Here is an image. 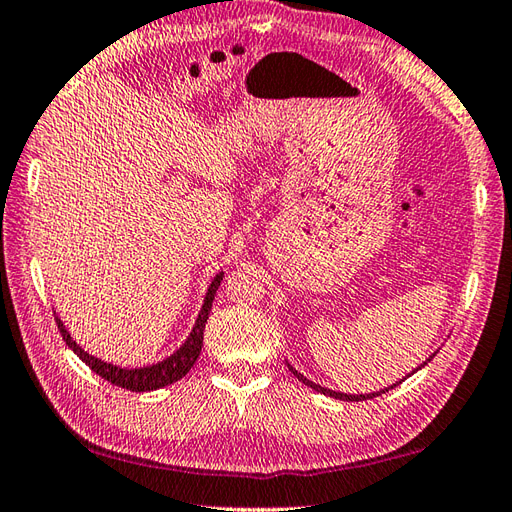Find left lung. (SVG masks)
Instances as JSON below:
<instances>
[{
    "mask_svg": "<svg viewBox=\"0 0 512 512\" xmlns=\"http://www.w3.org/2000/svg\"><path fill=\"white\" fill-rule=\"evenodd\" d=\"M434 355H436V352H434ZM434 355H431L427 361L434 359ZM427 361H425V363H427ZM425 363H423V366H425ZM287 366H289V370L293 372V377H295V379L302 381L304 385H309V388H313L315 392H322V394H326V396H333V399H339V401H366V399H374V396H381V394H385V392L390 390V388H385V390H381V392H372V394H344V392H333V390L322 388V385H317V383H313V381L306 379L304 374H300L298 370L291 368V363H287ZM423 366H420V368H423ZM420 368H416V370H420ZM416 370H414V372H416ZM407 377H410V374H407ZM396 385H399V383H396ZM392 388H394V385H392Z\"/></svg>",
    "mask_w": 512,
    "mask_h": 512,
    "instance_id": "8db88e82",
    "label": "left lung"
}]
</instances>
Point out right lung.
I'll return each instance as SVG.
<instances>
[{"mask_svg": "<svg viewBox=\"0 0 512 512\" xmlns=\"http://www.w3.org/2000/svg\"><path fill=\"white\" fill-rule=\"evenodd\" d=\"M223 280V271L217 274V278L212 280V285L208 287L206 293V300H203L201 306V313L197 317L195 326H192V333L188 335V339L184 342L179 350H175L173 355L166 357L160 363H153V366H146V368H120V366H113V363L107 361H100L96 357L89 355L81 346H78L74 339L70 337V333L65 331L63 322L56 317V324H59V331L65 339V344L70 346L78 357H81L89 368H92L96 374H100L102 379H107L109 383L118 385V388L124 390H131V392H151V390H160L164 385H170L179 381L181 377H186V372L195 366V361L199 359V352L203 346V331H206V324H208V315L212 309V300H214V293H217L219 285Z\"/></svg>", "mask_w": 512, "mask_h": 512, "instance_id": "right-lung-1", "label": "right lung"}]
</instances>
